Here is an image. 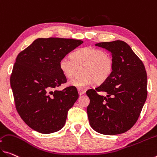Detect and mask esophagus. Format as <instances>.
I'll return each mask as SVG.
<instances>
[{
  "label": "esophagus",
  "instance_id": "1",
  "mask_svg": "<svg viewBox=\"0 0 157 157\" xmlns=\"http://www.w3.org/2000/svg\"><path fill=\"white\" fill-rule=\"evenodd\" d=\"M78 94L80 95H83V94L86 93V91L83 90V89H81V88H78Z\"/></svg>",
  "mask_w": 157,
  "mask_h": 157
}]
</instances>
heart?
<instances>
[{
    "mask_svg": "<svg viewBox=\"0 0 157 157\" xmlns=\"http://www.w3.org/2000/svg\"><path fill=\"white\" fill-rule=\"evenodd\" d=\"M82 75L69 82V85L85 88L92 85L102 84L109 78L114 69V59L109 52L92 46L84 47L72 52L71 57L60 59L59 68L63 76L71 78L81 67Z\"/></svg>",
    "mask_w": 157,
    "mask_h": 157,
    "instance_id": "b5f03b06",
    "label": "heart"
}]
</instances>
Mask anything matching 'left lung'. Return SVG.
Returning a JSON list of instances; mask_svg holds the SVG:
<instances>
[{
    "label": "left lung",
    "mask_w": 157,
    "mask_h": 157,
    "mask_svg": "<svg viewBox=\"0 0 157 157\" xmlns=\"http://www.w3.org/2000/svg\"><path fill=\"white\" fill-rule=\"evenodd\" d=\"M112 52L114 69L109 78L86 92L90 126L100 133H124L134 126L147 96V76L141 59L126 42L96 43ZM98 92L106 93L100 96Z\"/></svg>",
    "instance_id": "8db88e82"
}]
</instances>
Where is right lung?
<instances>
[{"mask_svg":"<svg viewBox=\"0 0 157 157\" xmlns=\"http://www.w3.org/2000/svg\"><path fill=\"white\" fill-rule=\"evenodd\" d=\"M83 42L72 38H38L18 54L10 76L15 107L26 124L41 133L58 131L78 98L59 68L62 57Z\"/></svg>","mask_w":157,"mask_h":157,"instance_id":"add662e5","label":"right lung"}]
</instances>
